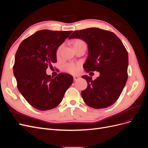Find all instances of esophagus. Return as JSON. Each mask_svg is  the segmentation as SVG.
I'll return each instance as SVG.
<instances>
[{
  "instance_id": "34e87169",
  "label": "esophagus",
  "mask_w": 148,
  "mask_h": 148,
  "mask_svg": "<svg viewBox=\"0 0 148 148\" xmlns=\"http://www.w3.org/2000/svg\"><path fill=\"white\" fill-rule=\"evenodd\" d=\"M79 79V77H78V76H73V80L75 82L77 81V80H78Z\"/></svg>"
}]
</instances>
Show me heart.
Instances as JSON below:
<instances>
[{
	"instance_id": "1",
	"label": "heart",
	"mask_w": 148,
	"mask_h": 148,
	"mask_svg": "<svg viewBox=\"0 0 148 148\" xmlns=\"http://www.w3.org/2000/svg\"><path fill=\"white\" fill-rule=\"evenodd\" d=\"M83 42H84L81 41V40H77V41H75L74 44L83 43ZM60 49V47L58 49L57 52H59ZM79 64H78L77 63H75V62H70V63H69L66 65H65V70L68 71V72H69L70 73L75 74V73H77L79 71Z\"/></svg>"
}]
</instances>
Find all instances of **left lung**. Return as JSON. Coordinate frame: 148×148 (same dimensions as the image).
I'll return each mask as SVG.
<instances>
[{"mask_svg": "<svg viewBox=\"0 0 148 148\" xmlns=\"http://www.w3.org/2000/svg\"><path fill=\"white\" fill-rule=\"evenodd\" d=\"M82 39L87 44L88 57L83 65L86 72L99 71L95 80L82 76L88 83L82 91L86 104L95 109L106 108L118 99L128 78V55L122 42L114 33L97 28L75 31L69 39Z\"/></svg>", "mask_w": 148, "mask_h": 148, "instance_id": "8db88e82", "label": "left lung"}]
</instances>
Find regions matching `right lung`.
<instances>
[{"label":"right lung","instance_id":"add662e5","mask_svg":"<svg viewBox=\"0 0 148 148\" xmlns=\"http://www.w3.org/2000/svg\"><path fill=\"white\" fill-rule=\"evenodd\" d=\"M72 31L42 29L23 40L15 57L13 74L20 93L35 109L47 110L55 108L72 84L67 73L53 78L46 74L49 66L57 62V51Z\"/></svg>","mask_w":148,"mask_h":148}]
</instances>
